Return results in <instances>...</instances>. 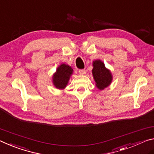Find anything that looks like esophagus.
I'll return each mask as SVG.
<instances>
[{
	"label": "esophagus",
	"mask_w": 154,
	"mask_h": 154,
	"mask_svg": "<svg viewBox=\"0 0 154 154\" xmlns=\"http://www.w3.org/2000/svg\"><path fill=\"white\" fill-rule=\"evenodd\" d=\"M79 74L81 75H85L86 74V70L85 69H80L79 70Z\"/></svg>",
	"instance_id": "esophagus-1"
}]
</instances>
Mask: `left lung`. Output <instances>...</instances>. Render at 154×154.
Instances as JSON below:
<instances>
[{"mask_svg": "<svg viewBox=\"0 0 154 154\" xmlns=\"http://www.w3.org/2000/svg\"><path fill=\"white\" fill-rule=\"evenodd\" d=\"M94 68L92 74L95 81V85L100 90L109 86L112 80V75L109 69L106 68L102 60H96L93 62Z\"/></svg>", "mask_w": 154, "mask_h": 154, "instance_id": "8db88e82", "label": "left lung"}]
</instances>
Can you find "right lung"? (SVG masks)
<instances>
[{
	"mask_svg": "<svg viewBox=\"0 0 154 154\" xmlns=\"http://www.w3.org/2000/svg\"><path fill=\"white\" fill-rule=\"evenodd\" d=\"M72 74L73 69L71 67L65 63L60 65L52 77L54 87L59 89H65Z\"/></svg>",
	"mask_w": 154,
	"mask_h": 154,
	"instance_id": "obj_1",
	"label": "right lung"
}]
</instances>
